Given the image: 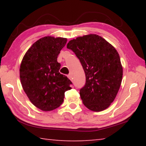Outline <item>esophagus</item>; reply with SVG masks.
<instances>
[{"label": "esophagus", "instance_id": "34e87169", "mask_svg": "<svg viewBox=\"0 0 146 146\" xmlns=\"http://www.w3.org/2000/svg\"><path fill=\"white\" fill-rule=\"evenodd\" d=\"M68 77L70 79V80H72L73 78H72V75H71V74H69L68 75Z\"/></svg>", "mask_w": 146, "mask_h": 146}]
</instances>
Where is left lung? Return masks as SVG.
Instances as JSON below:
<instances>
[{
    "instance_id": "obj_1",
    "label": "left lung",
    "mask_w": 146,
    "mask_h": 146,
    "mask_svg": "<svg viewBox=\"0 0 146 146\" xmlns=\"http://www.w3.org/2000/svg\"><path fill=\"white\" fill-rule=\"evenodd\" d=\"M67 48L80 60L86 83L80 90L84 105L93 111L106 110L115 100L122 79L120 56L111 44L95 34L70 40Z\"/></svg>"
}]
</instances>
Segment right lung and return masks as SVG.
<instances>
[{
  "mask_svg": "<svg viewBox=\"0 0 146 146\" xmlns=\"http://www.w3.org/2000/svg\"><path fill=\"white\" fill-rule=\"evenodd\" d=\"M67 39L45 36L35 42L24 56L20 78L24 92L33 104L44 111L58 108L71 81L59 73L57 62Z\"/></svg>",
  "mask_w": 146,
  "mask_h": 146,
  "instance_id": "right-lung-1",
  "label": "right lung"
}]
</instances>
